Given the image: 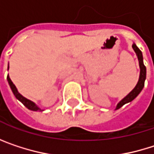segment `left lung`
Masks as SVG:
<instances>
[{"label": "left lung", "instance_id": "1", "mask_svg": "<svg viewBox=\"0 0 154 154\" xmlns=\"http://www.w3.org/2000/svg\"><path fill=\"white\" fill-rule=\"evenodd\" d=\"M132 48L134 49L137 56V59H138L139 61V67H140V76H139V79L137 85L135 86V88L126 96L124 97L118 104H117V107L116 109L121 108L124 104L128 103H130L132 102L139 94L141 93V91L143 90V86H144V81H145V78H146V68L145 66L143 65V54H142V51L139 50V48L135 44H133Z\"/></svg>", "mask_w": 154, "mask_h": 154}]
</instances>
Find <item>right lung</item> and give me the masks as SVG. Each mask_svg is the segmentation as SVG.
<instances>
[{"mask_svg": "<svg viewBox=\"0 0 154 154\" xmlns=\"http://www.w3.org/2000/svg\"><path fill=\"white\" fill-rule=\"evenodd\" d=\"M8 69H9V67H8ZM7 79H8V82H9V85H10V86H11V90H12V92H13V94H14V95H15V97L18 100V101H20L28 109H30V110H34V111H43L44 109H41L40 108L38 107L35 103H33L32 101H30V100H28V99H26V98H25L23 95H21L18 92H17V87L15 86V85L12 83V81L11 80V78L9 77V75H8V77H7Z\"/></svg>", "mask_w": 154, "mask_h": 154, "instance_id": "1", "label": "right lung"}]
</instances>
